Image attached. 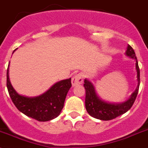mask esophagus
I'll list each match as a JSON object with an SVG mask.
<instances>
[{
    "label": "esophagus",
    "instance_id": "34e87169",
    "mask_svg": "<svg viewBox=\"0 0 148 148\" xmlns=\"http://www.w3.org/2000/svg\"><path fill=\"white\" fill-rule=\"evenodd\" d=\"M83 82V79H82V75L80 74H76L74 77H72L71 79V84H72L73 87L77 86V85H79L82 83Z\"/></svg>",
    "mask_w": 148,
    "mask_h": 148
}]
</instances>
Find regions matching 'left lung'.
<instances>
[{
    "label": "left lung",
    "instance_id": "obj_1",
    "mask_svg": "<svg viewBox=\"0 0 148 148\" xmlns=\"http://www.w3.org/2000/svg\"><path fill=\"white\" fill-rule=\"evenodd\" d=\"M125 55L128 57L136 60V70L137 72V87L130 96V98L122 103H110L102 100L96 92L94 85L87 79L84 81V87L85 89V108L88 114L96 119L101 121H110L118 116L124 114L130 110L136 100L139 91L140 77L138 61L133 48L128 45Z\"/></svg>",
    "mask_w": 148,
    "mask_h": 148
}]
</instances>
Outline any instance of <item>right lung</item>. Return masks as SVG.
<instances>
[{
	"label": "right lung",
	"mask_w": 148,
	"mask_h": 148,
	"mask_svg": "<svg viewBox=\"0 0 148 148\" xmlns=\"http://www.w3.org/2000/svg\"><path fill=\"white\" fill-rule=\"evenodd\" d=\"M6 78L8 91L15 107L27 117L41 122L51 121L60 114L68 91L71 87V79L69 78L56 82L40 96L27 97L20 95L14 89L9 79V67Z\"/></svg>",
	"instance_id": "add662e5"
}]
</instances>
